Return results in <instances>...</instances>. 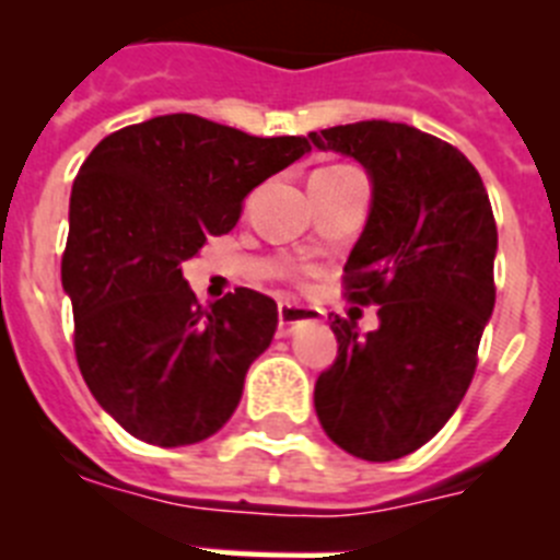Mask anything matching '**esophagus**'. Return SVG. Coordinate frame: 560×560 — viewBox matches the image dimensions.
<instances>
[{"mask_svg":"<svg viewBox=\"0 0 560 560\" xmlns=\"http://www.w3.org/2000/svg\"><path fill=\"white\" fill-rule=\"evenodd\" d=\"M316 311L311 308H303V305H291V303H280V308H277V319H280V334H291V330L296 328V325L303 323H314L316 319Z\"/></svg>","mask_w":560,"mask_h":560,"instance_id":"obj_1","label":"esophagus"}]
</instances>
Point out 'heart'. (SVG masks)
Returning <instances> with one entry per match:
<instances>
[{
	"mask_svg": "<svg viewBox=\"0 0 560 560\" xmlns=\"http://www.w3.org/2000/svg\"><path fill=\"white\" fill-rule=\"evenodd\" d=\"M289 275H291V280H294L296 285H305V277H308V271H305V269H291Z\"/></svg>",
	"mask_w": 560,
	"mask_h": 560,
	"instance_id": "obj_1",
	"label": "heart"
}]
</instances>
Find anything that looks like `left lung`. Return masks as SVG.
Instances as JSON below:
<instances>
[{"label":"left lung","instance_id":"left-lung-1","mask_svg":"<svg viewBox=\"0 0 560 560\" xmlns=\"http://www.w3.org/2000/svg\"><path fill=\"white\" fill-rule=\"evenodd\" d=\"M373 176V207L341 285L378 305V330L359 336L334 316L336 361L319 373L314 407L348 454L389 463L446 427L477 370L497 303V221L465 153L404 122L361 120L308 133Z\"/></svg>","mask_w":560,"mask_h":560}]
</instances>
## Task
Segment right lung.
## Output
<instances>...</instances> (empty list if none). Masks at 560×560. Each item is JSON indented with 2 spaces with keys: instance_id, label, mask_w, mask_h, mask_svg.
<instances>
[{
  "instance_id": "1",
  "label": "right lung",
  "mask_w": 560,
  "mask_h": 560,
  "mask_svg": "<svg viewBox=\"0 0 560 560\" xmlns=\"http://www.w3.org/2000/svg\"><path fill=\"white\" fill-rule=\"evenodd\" d=\"M305 151V137L165 114L108 133L78 171L61 257L75 359L97 404L137 440L190 446L235 412L277 330V303L235 289L201 308L182 264Z\"/></svg>"
}]
</instances>
